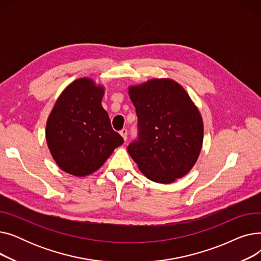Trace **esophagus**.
<instances>
[{
    "instance_id": "esophagus-1",
    "label": "esophagus",
    "mask_w": 261,
    "mask_h": 261,
    "mask_svg": "<svg viewBox=\"0 0 261 261\" xmlns=\"http://www.w3.org/2000/svg\"><path fill=\"white\" fill-rule=\"evenodd\" d=\"M119 133H120V135L122 136V139L126 141V140H127V135H128V130L123 128V129H121V130L119 131Z\"/></svg>"
}]
</instances>
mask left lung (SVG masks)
Returning a JSON list of instances; mask_svg holds the SVG:
<instances>
[{"label": "left lung", "mask_w": 261, "mask_h": 261, "mask_svg": "<svg viewBox=\"0 0 261 261\" xmlns=\"http://www.w3.org/2000/svg\"><path fill=\"white\" fill-rule=\"evenodd\" d=\"M138 138L128 152L149 180L167 184L193 168L203 142V122L186 91L170 79L129 88Z\"/></svg>", "instance_id": "left-lung-1"}]
</instances>
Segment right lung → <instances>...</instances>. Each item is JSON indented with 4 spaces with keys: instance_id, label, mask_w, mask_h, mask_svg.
Returning a JSON list of instances; mask_svg holds the SVG:
<instances>
[{
    "instance_id": "obj_1",
    "label": "right lung",
    "mask_w": 261,
    "mask_h": 261,
    "mask_svg": "<svg viewBox=\"0 0 261 261\" xmlns=\"http://www.w3.org/2000/svg\"><path fill=\"white\" fill-rule=\"evenodd\" d=\"M103 89L80 78L60 95L47 119L49 151L65 172L85 176L97 170L123 139L101 106Z\"/></svg>"
}]
</instances>
